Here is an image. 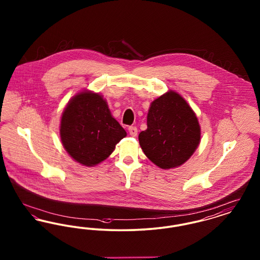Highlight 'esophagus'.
<instances>
[{
	"label": "esophagus",
	"mask_w": 260,
	"mask_h": 260,
	"mask_svg": "<svg viewBox=\"0 0 260 260\" xmlns=\"http://www.w3.org/2000/svg\"><path fill=\"white\" fill-rule=\"evenodd\" d=\"M128 133H129V135L132 136H137V128H136V126H134V125L128 126Z\"/></svg>",
	"instance_id": "34e87169"
}]
</instances>
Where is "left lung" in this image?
I'll use <instances>...</instances> for the list:
<instances>
[{
	"instance_id": "1",
	"label": "left lung",
	"mask_w": 260,
	"mask_h": 260,
	"mask_svg": "<svg viewBox=\"0 0 260 260\" xmlns=\"http://www.w3.org/2000/svg\"><path fill=\"white\" fill-rule=\"evenodd\" d=\"M198 119L184 99L169 91L154 100L147 116V129L139 134V144L150 161L161 169L184 164L198 147Z\"/></svg>"
}]
</instances>
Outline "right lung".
Segmentation results:
<instances>
[{
	"label": "right lung",
	"instance_id": "obj_1",
	"mask_svg": "<svg viewBox=\"0 0 260 260\" xmlns=\"http://www.w3.org/2000/svg\"><path fill=\"white\" fill-rule=\"evenodd\" d=\"M125 136L106 101L98 93H79L62 114V144L75 161L84 166L92 167L104 161Z\"/></svg>",
	"mask_w": 260,
	"mask_h": 260
}]
</instances>
